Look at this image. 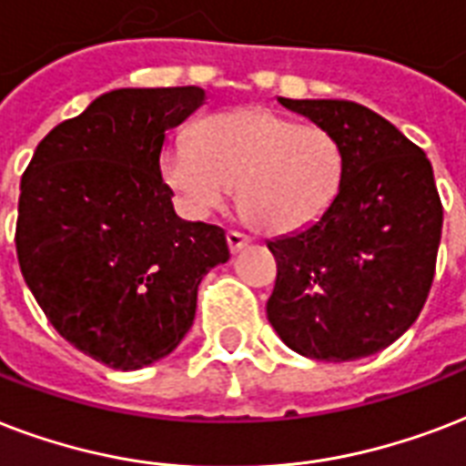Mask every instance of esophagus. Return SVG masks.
Returning a JSON list of instances; mask_svg holds the SVG:
<instances>
[{
	"label": "esophagus",
	"mask_w": 466,
	"mask_h": 466,
	"mask_svg": "<svg viewBox=\"0 0 466 466\" xmlns=\"http://www.w3.org/2000/svg\"><path fill=\"white\" fill-rule=\"evenodd\" d=\"M228 248L233 252H238V250H243L245 245H250V238L245 236V233H238V230H228Z\"/></svg>",
	"instance_id": "obj_1"
}]
</instances>
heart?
I'll return each mask as SVG.
<instances>
[{"mask_svg":"<svg viewBox=\"0 0 466 466\" xmlns=\"http://www.w3.org/2000/svg\"><path fill=\"white\" fill-rule=\"evenodd\" d=\"M160 172L189 214L221 208L236 187L238 208L255 228L297 233L333 207L342 150L320 126L245 106L201 118L192 140L162 153Z\"/></svg>","mask_w":466,"mask_h":466,"instance_id":"b5f03b06","label":"heart"}]
</instances>
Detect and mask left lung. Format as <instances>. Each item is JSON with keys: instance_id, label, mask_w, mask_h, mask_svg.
Segmentation results:
<instances>
[{"instance_id": "8db88e82", "label": "left lung", "mask_w": 466, "mask_h": 466, "mask_svg": "<svg viewBox=\"0 0 466 466\" xmlns=\"http://www.w3.org/2000/svg\"><path fill=\"white\" fill-rule=\"evenodd\" d=\"M277 102L338 140L342 182L320 221L267 243L277 259L267 319L311 360L377 355L416 323L435 277L442 204L432 165L362 104Z\"/></svg>"}]
</instances>
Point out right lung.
Returning a JSON list of instances; mask_svg holds the SVG:
<instances>
[{"label":"right lung","instance_id":"obj_1","mask_svg":"<svg viewBox=\"0 0 466 466\" xmlns=\"http://www.w3.org/2000/svg\"><path fill=\"white\" fill-rule=\"evenodd\" d=\"M204 102L201 86L111 89L57 124L21 177L28 289L65 340L114 370L167 357L204 274L230 258L223 228L175 214L160 172L167 131Z\"/></svg>","mask_w":466,"mask_h":466}]
</instances>
